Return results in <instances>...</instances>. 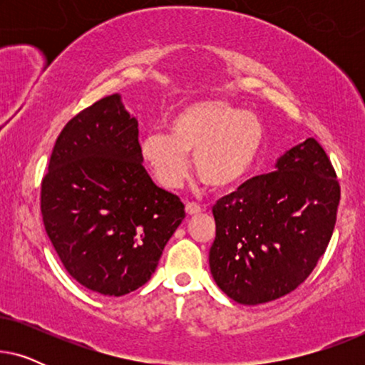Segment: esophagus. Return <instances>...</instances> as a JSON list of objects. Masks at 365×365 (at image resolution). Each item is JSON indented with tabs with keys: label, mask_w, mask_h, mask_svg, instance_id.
<instances>
[{
	"label": "esophagus",
	"mask_w": 365,
	"mask_h": 365,
	"mask_svg": "<svg viewBox=\"0 0 365 365\" xmlns=\"http://www.w3.org/2000/svg\"><path fill=\"white\" fill-rule=\"evenodd\" d=\"M201 211H202L201 206H199V204H196V202H187L186 204V212L189 214V216H194V214H199Z\"/></svg>",
	"instance_id": "1"
}]
</instances>
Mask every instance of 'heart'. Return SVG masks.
<instances>
[{
	"mask_svg": "<svg viewBox=\"0 0 365 365\" xmlns=\"http://www.w3.org/2000/svg\"><path fill=\"white\" fill-rule=\"evenodd\" d=\"M262 144L264 126L256 114L212 99L182 108L169 123V134L149 133L139 149L164 187L181 186L192 154L194 173L207 187L229 189L251 171Z\"/></svg>",
	"mask_w": 365,
	"mask_h": 365,
	"instance_id": "b5f03b06",
	"label": "heart"
}]
</instances>
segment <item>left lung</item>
I'll list each match as a JSON object with an SVG mask.
<instances>
[{
	"mask_svg": "<svg viewBox=\"0 0 365 365\" xmlns=\"http://www.w3.org/2000/svg\"><path fill=\"white\" fill-rule=\"evenodd\" d=\"M314 138L214 204L209 267L219 289L244 306L271 302L306 281L336 226L341 187Z\"/></svg>",
	"mask_w": 365,
	"mask_h": 365,
	"instance_id": "1",
	"label": "left lung"
}]
</instances>
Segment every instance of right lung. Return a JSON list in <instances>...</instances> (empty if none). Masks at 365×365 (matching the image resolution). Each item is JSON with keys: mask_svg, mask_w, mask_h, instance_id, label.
Masks as SVG:
<instances>
[{"mask_svg": "<svg viewBox=\"0 0 365 365\" xmlns=\"http://www.w3.org/2000/svg\"><path fill=\"white\" fill-rule=\"evenodd\" d=\"M138 119L121 94L76 114L56 139L41 182L44 229L69 276L104 296L151 279L184 204L143 166Z\"/></svg>", "mask_w": 365, "mask_h": 365, "instance_id": "add662e5", "label": "right lung"}]
</instances>
